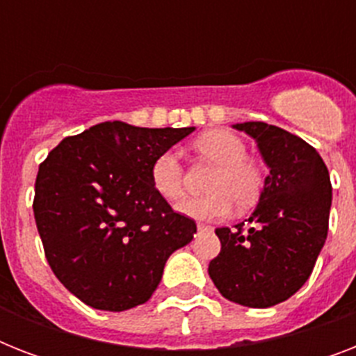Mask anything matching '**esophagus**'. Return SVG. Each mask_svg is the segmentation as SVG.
<instances>
[{
    "label": "esophagus",
    "instance_id": "esophagus-1",
    "mask_svg": "<svg viewBox=\"0 0 356 356\" xmlns=\"http://www.w3.org/2000/svg\"><path fill=\"white\" fill-rule=\"evenodd\" d=\"M197 231H200V233H207V231H212V227L211 225H205V223H200V225H197Z\"/></svg>",
    "mask_w": 356,
    "mask_h": 356
}]
</instances>
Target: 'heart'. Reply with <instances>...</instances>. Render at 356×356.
Here are the masks:
<instances>
[{"instance_id":"obj_1","label":"heart","mask_w":356,"mask_h":356,"mask_svg":"<svg viewBox=\"0 0 356 356\" xmlns=\"http://www.w3.org/2000/svg\"><path fill=\"white\" fill-rule=\"evenodd\" d=\"M194 149L205 161L216 164L207 184L209 194L186 197L177 205V212L197 222H214L238 209H248L260 197L264 188L262 168L249 159L248 145L236 133L227 129L207 131L194 142ZM151 184L161 197L175 201L183 195L184 170L177 153L164 151L151 164Z\"/></svg>"}]
</instances>
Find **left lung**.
<instances>
[{
  "label": "left lung",
  "instance_id": "1",
  "mask_svg": "<svg viewBox=\"0 0 356 356\" xmlns=\"http://www.w3.org/2000/svg\"><path fill=\"white\" fill-rule=\"evenodd\" d=\"M234 129L257 140L270 173L248 223L216 229L222 251L209 275L229 301L268 309L292 298L314 270L329 229L331 179L320 153L296 134L264 122Z\"/></svg>",
  "mask_w": 356,
  "mask_h": 356
}]
</instances>
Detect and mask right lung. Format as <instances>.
<instances>
[{
    "label": "right lung",
    "mask_w": 356,
    "mask_h": 356,
    "mask_svg": "<svg viewBox=\"0 0 356 356\" xmlns=\"http://www.w3.org/2000/svg\"><path fill=\"white\" fill-rule=\"evenodd\" d=\"M192 131L103 122L64 138L38 168L33 211L46 259L92 309L145 303L168 257L194 238V220L173 211L149 175Z\"/></svg>",
    "instance_id": "obj_1"
}]
</instances>
